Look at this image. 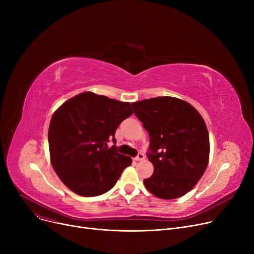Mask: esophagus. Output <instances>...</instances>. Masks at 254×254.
Masks as SVG:
<instances>
[{
	"mask_svg": "<svg viewBox=\"0 0 254 254\" xmlns=\"http://www.w3.org/2000/svg\"><path fill=\"white\" fill-rule=\"evenodd\" d=\"M144 158H145V155H144L143 153H141V152H140V153L136 156V158H135V159H136L137 162H141V161H143Z\"/></svg>",
	"mask_w": 254,
	"mask_h": 254,
	"instance_id": "esophagus-1",
	"label": "esophagus"
}]
</instances>
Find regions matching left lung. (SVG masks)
Wrapping results in <instances>:
<instances>
[{
  "label": "left lung",
  "instance_id": "left-lung-1",
  "mask_svg": "<svg viewBox=\"0 0 254 254\" xmlns=\"http://www.w3.org/2000/svg\"><path fill=\"white\" fill-rule=\"evenodd\" d=\"M131 106L150 137L147 157L154 171L143 181L145 188L163 199L188 193L209 162V134L203 117L190 104L173 97L151 98Z\"/></svg>",
  "mask_w": 254,
  "mask_h": 254
}]
</instances>
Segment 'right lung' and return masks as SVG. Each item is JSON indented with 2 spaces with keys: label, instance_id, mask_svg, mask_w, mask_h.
Segmentation results:
<instances>
[{
  "label": "right lung",
  "instance_id": "obj_1",
  "mask_svg": "<svg viewBox=\"0 0 254 254\" xmlns=\"http://www.w3.org/2000/svg\"><path fill=\"white\" fill-rule=\"evenodd\" d=\"M131 114L129 103L91 91L71 98L53 113L48 129L50 161L66 188L82 196L113 188L131 158L107 143L116 142L115 130Z\"/></svg>",
  "mask_w": 254,
  "mask_h": 254
}]
</instances>
